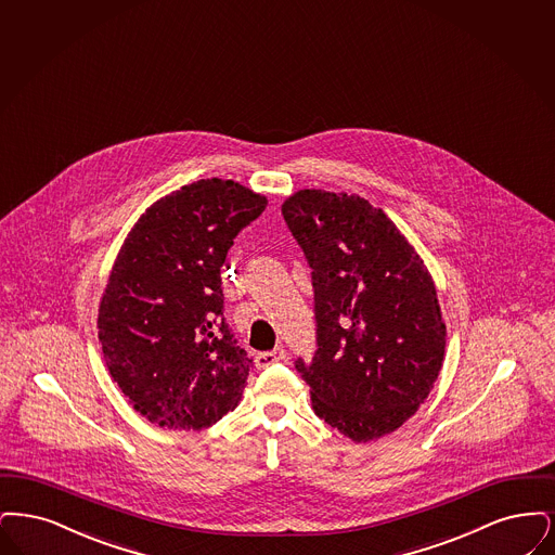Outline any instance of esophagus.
Segmentation results:
<instances>
[{"label":"esophagus","mask_w":555,"mask_h":555,"mask_svg":"<svg viewBox=\"0 0 555 555\" xmlns=\"http://www.w3.org/2000/svg\"><path fill=\"white\" fill-rule=\"evenodd\" d=\"M284 361H286V350H284V348H273V350H269V352L257 354V366H261V369Z\"/></svg>","instance_id":"1"}]
</instances>
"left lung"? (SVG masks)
Listing matches in <instances>:
<instances>
[{
	"instance_id": "obj_1",
	"label": "left lung",
	"mask_w": 555,
	"mask_h": 555,
	"mask_svg": "<svg viewBox=\"0 0 555 555\" xmlns=\"http://www.w3.org/2000/svg\"><path fill=\"white\" fill-rule=\"evenodd\" d=\"M282 216L311 267L317 350L294 366L314 414L352 441L396 431L427 400L443 361L429 271L357 194L300 191Z\"/></svg>"
}]
</instances>
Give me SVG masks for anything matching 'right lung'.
<instances>
[{
  "label": "right lung",
  "mask_w": 555,
  "mask_h": 555,
  "mask_svg": "<svg viewBox=\"0 0 555 555\" xmlns=\"http://www.w3.org/2000/svg\"><path fill=\"white\" fill-rule=\"evenodd\" d=\"M266 196L198 180L146 209L112 269L99 339L114 382L151 423L198 431L241 400L253 359L223 317L221 266Z\"/></svg>",
  "instance_id": "add662e5"
}]
</instances>
